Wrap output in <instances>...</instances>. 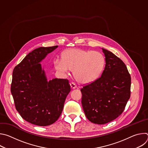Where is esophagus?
Wrapping results in <instances>:
<instances>
[{
    "label": "esophagus",
    "instance_id": "1",
    "mask_svg": "<svg viewBox=\"0 0 148 148\" xmlns=\"http://www.w3.org/2000/svg\"><path fill=\"white\" fill-rule=\"evenodd\" d=\"M70 86H71V88H73V89H74V88H75L77 87L76 84L74 82H73L70 83Z\"/></svg>",
    "mask_w": 148,
    "mask_h": 148
}]
</instances>
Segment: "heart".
Listing matches in <instances>:
<instances>
[{
	"label": "heart",
	"mask_w": 148,
	"mask_h": 148,
	"mask_svg": "<svg viewBox=\"0 0 148 148\" xmlns=\"http://www.w3.org/2000/svg\"><path fill=\"white\" fill-rule=\"evenodd\" d=\"M104 64V58L100 53L79 49L65 51L62 54V60H57L54 63L56 69L63 74H68L69 70L74 71L75 79L82 84L95 81Z\"/></svg>",
	"instance_id": "obj_1"
}]
</instances>
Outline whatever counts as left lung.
I'll return each mask as SVG.
<instances>
[{
    "label": "left lung",
    "mask_w": 148,
    "mask_h": 148,
    "mask_svg": "<svg viewBox=\"0 0 148 148\" xmlns=\"http://www.w3.org/2000/svg\"><path fill=\"white\" fill-rule=\"evenodd\" d=\"M105 66L101 76L81 89V103L87 119L105 124L124 111L131 95V75L125 63L112 52L102 49Z\"/></svg>",
    "instance_id": "1"
}]
</instances>
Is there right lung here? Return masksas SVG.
<instances>
[{
  "label": "right lung",
  "instance_id": "obj_1",
  "mask_svg": "<svg viewBox=\"0 0 148 148\" xmlns=\"http://www.w3.org/2000/svg\"><path fill=\"white\" fill-rule=\"evenodd\" d=\"M58 46L37 48L29 53L13 71L11 93L16 110L25 121L48 126L60 117L71 91L67 79L47 81L40 62Z\"/></svg>",
  "mask_w": 148,
  "mask_h": 148
}]
</instances>
